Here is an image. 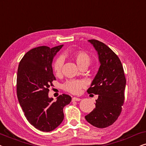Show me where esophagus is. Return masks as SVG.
Masks as SVG:
<instances>
[{"instance_id":"esophagus-1","label":"esophagus","mask_w":146,"mask_h":146,"mask_svg":"<svg viewBox=\"0 0 146 146\" xmlns=\"http://www.w3.org/2000/svg\"><path fill=\"white\" fill-rule=\"evenodd\" d=\"M72 102H74V101H80V100H81V99L79 98L74 97V98H72Z\"/></svg>"}]
</instances>
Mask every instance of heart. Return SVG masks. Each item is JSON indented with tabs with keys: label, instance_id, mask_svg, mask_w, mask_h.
Returning <instances> with one entry per match:
<instances>
[{
	"label": "heart",
	"instance_id": "heart-1",
	"mask_svg": "<svg viewBox=\"0 0 146 146\" xmlns=\"http://www.w3.org/2000/svg\"><path fill=\"white\" fill-rule=\"evenodd\" d=\"M76 62L79 68L88 66L91 62V58L88 54L83 51H79L73 54ZM64 64V59L62 56H58L54 60L52 63V70L56 75L61 73ZM85 86V82L81 80H70L63 84L62 88L66 91L70 93L78 94L80 90Z\"/></svg>",
	"mask_w": 146,
	"mask_h": 146
}]
</instances>
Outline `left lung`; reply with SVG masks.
<instances>
[{
    "mask_svg": "<svg viewBox=\"0 0 146 146\" xmlns=\"http://www.w3.org/2000/svg\"><path fill=\"white\" fill-rule=\"evenodd\" d=\"M98 54L99 70L88 93L98 95L96 108L85 116L88 123L98 128L112 125L120 115L124 103L126 79L118 56L105 44L95 39L88 40Z\"/></svg>",
    "mask_w": 146,
    "mask_h": 146,
    "instance_id": "1",
    "label": "left lung"
}]
</instances>
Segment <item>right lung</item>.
Wrapping results in <instances>:
<instances>
[{
    "mask_svg": "<svg viewBox=\"0 0 146 146\" xmlns=\"http://www.w3.org/2000/svg\"><path fill=\"white\" fill-rule=\"evenodd\" d=\"M62 45L50 48L42 46L27 52L20 62L17 79L19 104L29 122L35 128L48 132L64 119L63 108L72 98L63 94L53 102L49 98V88L56 80L52 63Z\"/></svg>",
    "mask_w": 146,
    "mask_h": 146,
    "instance_id": "right-lung-1",
    "label": "right lung"
}]
</instances>
